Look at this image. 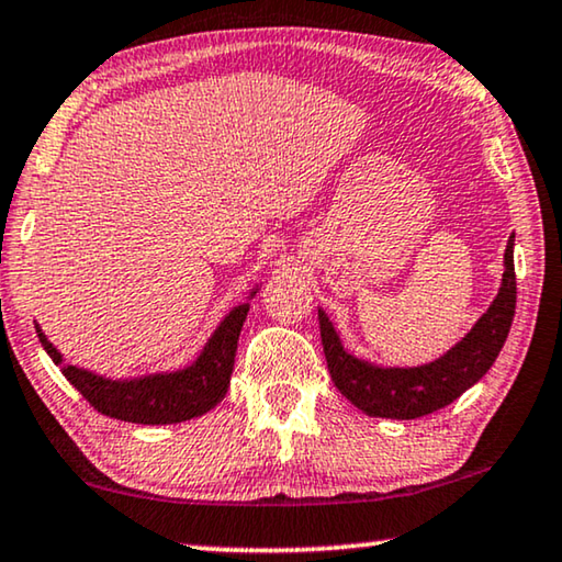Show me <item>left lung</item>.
<instances>
[{
	"instance_id": "obj_1",
	"label": "left lung",
	"mask_w": 562,
	"mask_h": 562,
	"mask_svg": "<svg viewBox=\"0 0 562 562\" xmlns=\"http://www.w3.org/2000/svg\"><path fill=\"white\" fill-rule=\"evenodd\" d=\"M515 234L507 239L505 274L495 303L490 305L462 342H457L439 361L418 368H375L346 353L340 338L321 310V338L330 379L350 404H356L368 416L383 418H418L451 401L474 386L490 371L505 346L509 325L515 317L517 282H515Z\"/></svg>"
}]
</instances>
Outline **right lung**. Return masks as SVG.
<instances>
[{"label": "right lung", "instance_id": "obj_1", "mask_svg": "<svg viewBox=\"0 0 562 562\" xmlns=\"http://www.w3.org/2000/svg\"><path fill=\"white\" fill-rule=\"evenodd\" d=\"M247 310L249 305H239L224 317L194 366L138 381H108L82 368L65 366L63 356L45 338V333L37 328V335L49 358L60 366L65 379L82 393V398L98 414L131 424H179L206 414L227 393Z\"/></svg>", "mask_w": 562, "mask_h": 562}]
</instances>
